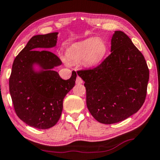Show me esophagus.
I'll return each mask as SVG.
<instances>
[{"label":"esophagus","instance_id":"esophagus-1","mask_svg":"<svg viewBox=\"0 0 160 160\" xmlns=\"http://www.w3.org/2000/svg\"><path fill=\"white\" fill-rule=\"evenodd\" d=\"M82 82L83 80H82V78L78 76L77 79H76V84H81V83H82Z\"/></svg>","mask_w":160,"mask_h":160}]
</instances>
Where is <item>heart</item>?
Here are the masks:
<instances>
[{
	"label": "heart",
	"instance_id": "obj_1",
	"mask_svg": "<svg viewBox=\"0 0 160 160\" xmlns=\"http://www.w3.org/2000/svg\"><path fill=\"white\" fill-rule=\"evenodd\" d=\"M107 50V44L102 39L91 38L70 47L67 51V57L75 62L84 58L85 64L93 66L102 61Z\"/></svg>",
	"mask_w": 160,
	"mask_h": 160
}]
</instances>
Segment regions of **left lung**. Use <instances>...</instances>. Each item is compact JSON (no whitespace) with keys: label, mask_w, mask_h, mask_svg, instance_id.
Returning a JSON list of instances; mask_svg holds the SVG:
<instances>
[{"label":"left lung","mask_w":160,"mask_h":160,"mask_svg":"<svg viewBox=\"0 0 160 160\" xmlns=\"http://www.w3.org/2000/svg\"><path fill=\"white\" fill-rule=\"evenodd\" d=\"M85 81L86 104L98 122L113 124L138 111L145 102L149 78L142 53L122 31H116L111 53L92 69L78 70Z\"/></svg>","instance_id":"1"}]
</instances>
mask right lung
Here are the masks:
<instances>
[{"mask_svg": "<svg viewBox=\"0 0 160 160\" xmlns=\"http://www.w3.org/2000/svg\"><path fill=\"white\" fill-rule=\"evenodd\" d=\"M58 32L35 35L16 57L9 78V91L17 115L31 127L48 129L57 124L62 114L63 99L75 86L77 74L63 80L54 67L62 64L57 55L47 49L57 44ZM40 50V51H38ZM44 69L37 73L32 64Z\"/></svg>", "mask_w": 160, "mask_h": 160, "instance_id": "1", "label": "right lung"}]
</instances>
